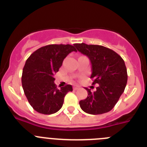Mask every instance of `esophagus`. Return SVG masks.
I'll return each instance as SVG.
<instances>
[{
	"label": "esophagus",
	"mask_w": 147,
	"mask_h": 147,
	"mask_svg": "<svg viewBox=\"0 0 147 147\" xmlns=\"http://www.w3.org/2000/svg\"><path fill=\"white\" fill-rule=\"evenodd\" d=\"M73 89L74 90H76L80 89V87L78 86V85H74V86L73 87Z\"/></svg>",
	"instance_id": "1"
}]
</instances>
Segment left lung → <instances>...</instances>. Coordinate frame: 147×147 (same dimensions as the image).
Here are the masks:
<instances>
[{
    "instance_id": "8db88e82",
    "label": "left lung",
    "mask_w": 147,
    "mask_h": 147,
    "mask_svg": "<svg viewBox=\"0 0 147 147\" xmlns=\"http://www.w3.org/2000/svg\"><path fill=\"white\" fill-rule=\"evenodd\" d=\"M78 51L89 58L91 63L93 85L98 84L92 93L85 88L88 97L80 102L84 112L98 115L112 110L124 93L127 82V72L124 61L114 51L102 45L76 43Z\"/></svg>"
}]
</instances>
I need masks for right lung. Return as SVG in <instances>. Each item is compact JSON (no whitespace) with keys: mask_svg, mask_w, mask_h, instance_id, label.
I'll return each mask as SVG.
<instances>
[{"mask_svg":"<svg viewBox=\"0 0 147 147\" xmlns=\"http://www.w3.org/2000/svg\"><path fill=\"white\" fill-rule=\"evenodd\" d=\"M74 46L49 45L40 48L27 59L22 74V85L26 96L33 109L40 113L50 115L62 107L67 93L72 91L71 85L57 88L54 78L65 58Z\"/></svg>","mask_w":147,"mask_h":147,"instance_id":"1","label":"right lung"}]
</instances>
